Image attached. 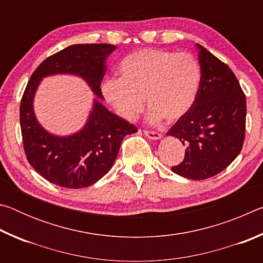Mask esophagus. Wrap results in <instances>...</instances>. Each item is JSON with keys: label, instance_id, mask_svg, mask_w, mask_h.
Instances as JSON below:
<instances>
[{"label": "esophagus", "instance_id": "esophagus-1", "mask_svg": "<svg viewBox=\"0 0 263 263\" xmlns=\"http://www.w3.org/2000/svg\"><path fill=\"white\" fill-rule=\"evenodd\" d=\"M144 133H145V136H146V137L149 138V139H152V140H159V139H161V138H162V135H161V133H158V132H153V131H144Z\"/></svg>", "mask_w": 263, "mask_h": 263}]
</instances>
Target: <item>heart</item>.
Instances as JSON below:
<instances>
[{
  "label": "heart",
  "instance_id": "obj_1",
  "mask_svg": "<svg viewBox=\"0 0 263 263\" xmlns=\"http://www.w3.org/2000/svg\"><path fill=\"white\" fill-rule=\"evenodd\" d=\"M118 79H106L101 91L123 119L131 122L144 108L147 119L175 122L194 105L201 83L198 62L188 53L142 48L126 55L117 67Z\"/></svg>",
  "mask_w": 263,
  "mask_h": 263
}]
</instances>
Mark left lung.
<instances>
[{"label":"left lung","instance_id":"obj_1","mask_svg":"<svg viewBox=\"0 0 263 263\" xmlns=\"http://www.w3.org/2000/svg\"><path fill=\"white\" fill-rule=\"evenodd\" d=\"M201 83L194 105L168 131L185 145L184 159L172 167L189 180H205L230 166L242 148L246 96L228 65L195 44Z\"/></svg>","mask_w":263,"mask_h":263}]
</instances>
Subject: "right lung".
<instances>
[{
	"mask_svg": "<svg viewBox=\"0 0 263 263\" xmlns=\"http://www.w3.org/2000/svg\"><path fill=\"white\" fill-rule=\"evenodd\" d=\"M111 44H75L44 60L31 75L21 101L20 121L28 161L44 179L68 189L86 188L108 173L127 135L137 132L102 103L101 82ZM53 74L81 77L97 96L85 125L67 136L48 133L35 117L34 96L43 78Z\"/></svg>",
	"mask_w": 263,
	"mask_h": 263,
	"instance_id": "add662e5",
	"label": "right lung"
}]
</instances>
